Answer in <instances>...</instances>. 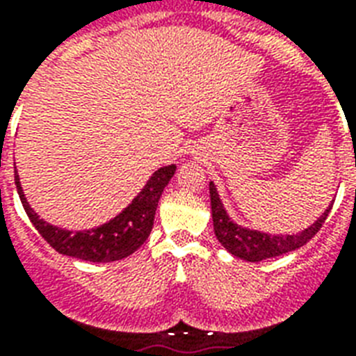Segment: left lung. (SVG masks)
Masks as SVG:
<instances>
[{
    "label": "left lung",
    "mask_w": 356,
    "mask_h": 356,
    "mask_svg": "<svg viewBox=\"0 0 356 356\" xmlns=\"http://www.w3.org/2000/svg\"><path fill=\"white\" fill-rule=\"evenodd\" d=\"M209 194H211V211H213V226L214 235L218 238V243L226 248L232 256L244 259V261H263V259H270V257L284 256L289 252L297 250L300 246H305L319 229H321L323 222L327 220L332 203L325 209V213L317 218L312 226L298 233L291 235H278V233H265L250 229V227L238 226L237 222L227 214L226 207L220 200V194L216 190V184L211 181L209 183Z\"/></svg>",
    "instance_id": "left-lung-1"
}]
</instances>
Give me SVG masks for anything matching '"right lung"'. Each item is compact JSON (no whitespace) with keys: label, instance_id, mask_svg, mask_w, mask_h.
<instances>
[{"label":"right lung","instance_id":"add662e5","mask_svg":"<svg viewBox=\"0 0 356 356\" xmlns=\"http://www.w3.org/2000/svg\"><path fill=\"white\" fill-rule=\"evenodd\" d=\"M173 173H175V164L159 168L149 177L142 192L118 216H113L112 220H108L102 226L83 229V232H70L42 220L26 200L20 177L16 172L15 183L29 220L54 250L83 261L110 263L129 257L147 241L149 233L153 229L159 200L170 179L173 177Z\"/></svg>","mask_w":356,"mask_h":356}]
</instances>
